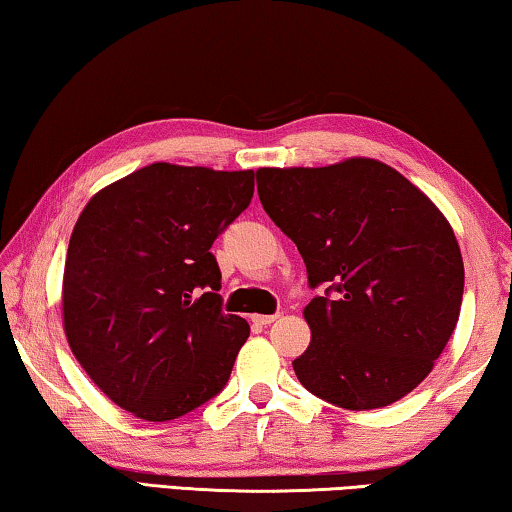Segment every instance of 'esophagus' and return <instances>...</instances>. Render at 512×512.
Masks as SVG:
<instances>
[{
  "label": "esophagus",
  "instance_id": "esophagus-1",
  "mask_svg": "<svg viewBox=\"0 0 512 512\" xmlns=\"http://www.w3.org/2000/svg\"><path fill=\"white\" fill-rule=\"evenodd\" d=\"M278 319V315H253V322L259 326H269Z\"/></svg>",
  "mask_w": 512,
  "mask_h": 512
}]
</instances>
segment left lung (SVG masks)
Instances as JSON below:
<instances>
[{
    "instance_id": "8db88e82",
    "label": "left lung",
    "mask_w": 512,
    "mask_h": 512,
    "mask_svg": "<svg viewBox=\"0 0 512 512\" xmlns=\"http://www.w3.org/2000/svg\"><path fill=\"white\" fill-rule=\"evenodd\" d=\"M264 211L296 243L315 289L310 345L292 361L312 395L365 411L430 375L460 317L464 264L423 190L375 158L259 167Z\"/></svg>"
}]
</instances>
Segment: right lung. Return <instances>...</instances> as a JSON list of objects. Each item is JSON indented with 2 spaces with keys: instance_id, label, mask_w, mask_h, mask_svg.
<instances>
[{
  "instance_id": "add662e5",
  "label": "right lung",
  "mask_w": 512,
  "mask_h": 512,
  "mask_svg": "<svg viewBox=\"0 0 512 512\" xmlns=\"http://www.w3.org/2000/svg\"><path fill=\"white\" fill-rule=\"evenodd\" d=\"M255 172L151 163L105 186L68 241L61 308L91 381L144 421L223 391L250 326L223 312L213 241L253 200Z\"/></svg>"
}]
</instances>
